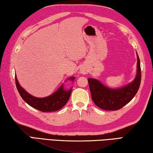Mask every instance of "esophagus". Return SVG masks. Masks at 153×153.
Wrapping results in <instances>:
<instances>
[{
	"mask_svg": "<svg viewBox=\"0 0 153 153\" xmlns=\"http://www.w3.org/2000/svg\"><path fill=\"white\" fill-rule=\"evenodd\" d=\"M80 72H81L82 74H86L87 71V70L85 68H81V70H80Z\"/></svg>",
	"mask_w": 153,
	"mask_h": 153,
	"instance_id": "1",
	"label": "esophagus"
}]
</instances>
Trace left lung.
<instances>
[{
    "label": "left lung",
    "instance_id": "8db88e82",
    "mask_svg": "<svg viewBox=\"0 0 153 153\" xmlns=\"http://www.w3.org/2000/svg\"><path fill=\"white\" fill-rule=\"evenodd\" d=\"M137 74L134 81L119 89H110L99 81L89 78L88 82L91 98L97 106L105 111H117L129 103L136 96L141 82V68L137 53Z\"/></svg>",
    "mask_w": 153,
    "mask_h": 153
}]
</instances>
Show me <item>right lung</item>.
Instances as JSON below:
<instances>
[{
    "mask_svg": "<svg viewBox=\"0 0 153 153\" xmlns=\"http://www.w3.org/2000/svg\"><path fill=\"white\" fill-rule=\"evenodd\" d=\"M70 79L74 81V77H71ZM16 84L17 91H18L22 99L30 106L44 112H55L61 109L68 101L72 91V89H70L69 91L64 90L63 88V85H62L54 94L51 95V96L43 97V98H39V97H34L27 93L19 85L16 76Z\"/></svg>",
    "mask_w": 153,
    "mask_h": 153,
    "instance_id": "1",
    "label": "right lung"
}]
</instances>
